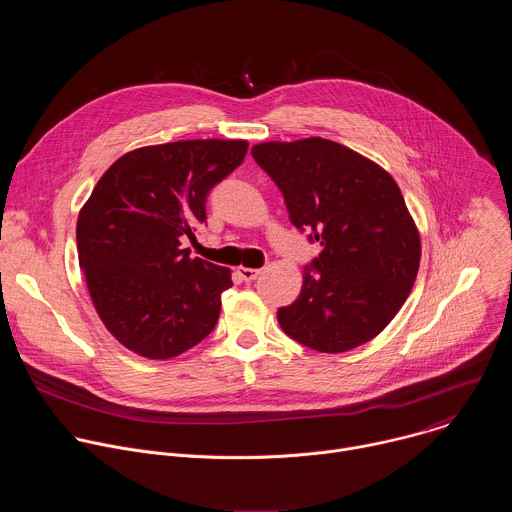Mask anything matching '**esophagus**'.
Listing matches in <instances>:
<instances>
[{
    "mask_svg": "<svg viewBox=\"0 0 512 512\" xmlns=\"http://www.w3.org/2000/svg\"><path fill=\"white\" fill-rule=\"evenodd\" d=\"M237 273H239V277L243 279V281H253V279H257L259 275H261V269H251V267H237Z\"/></svg>",
    "mask_w": 512,
    "mask_h": 512,
    "instance_id": "esophagus-1",
    "label": "esophagus"
}]
</instances>
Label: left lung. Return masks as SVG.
Wrapping results in <instances>:
<instances>
[{
  "mask_svg": "<svg viewBox=\"0 0 512 512\" xmlns=\"http://www.w3.org/2000/svg\"><path fill=\"white\" fill-rule=\"evenodd\" d=\"M255 162L283 194L289 221L320 243L281 330L318 352H346L381 334L415 283L421 241L393 176L342 143L265 141Z\"/></svg>",
  "mask_w": 512,
  "mask_h": 512,
  "instance_id": "1",
  "label": "left lung"
}]
</instances>
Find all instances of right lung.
Segmentation results:
<instances>
[{
    "mask_svg": "<svg viewBox=\"0 0 512 512\" xmlns=\"http://www.w3.org/2000/svg\"><path fill=\"white\" fill-rule=\"evenodd\" d=\"M245 139H184L121 156L79 212L77 247L105 328L139 356L174 358L216 326L231 269L190 257L206 196L247 156Z\"/></svg>",
    "mask_w": 512,
    "mask_h": 512,
    "instance_id": "right-lung-1",
    "label": "right lung"
}]
</instances>
